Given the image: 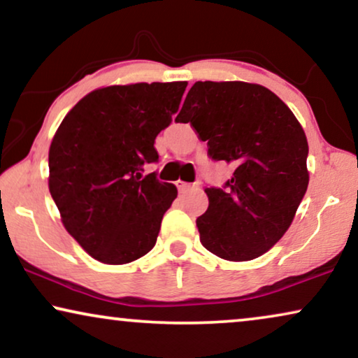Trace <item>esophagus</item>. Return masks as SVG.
<instances>
[{
  "label": "esophagus",
  "mask_w": 358,
  "mask_h": 358,
  "mask_svg": "<svg viewBox=\"0 0 358 358\" xmlns=\"http://www.w3.org/2000/svg\"><path fill=\"white\" fill-rule=\"evenodd\" d=\"M176 185H178V189L180 190V192H187V190H190V189H194V187H195V184L184 182V180H178V182H176Z\"/></svg>",
  "instance_id": "1"
}]
</instances>
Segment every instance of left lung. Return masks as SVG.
<instances>
[{
  "instance_id": "left-lung-1",
  "label": "left lung",
  "mask_w": 358,
  "mask_h": 358,
  "mask_svg": "<svg viewBox=\"0 0 358 358\" xmlns=\"http://www.w3.org/2000/svg\"><path fill=\"white\" fill-rule=\"evenodd\" d=\"M234 166L227 189L207 187L200 243L224 261H252L290 228L310 182L305 130L271 90L244 81H197L176 117Z\"/></svg>"
}]
</instances>
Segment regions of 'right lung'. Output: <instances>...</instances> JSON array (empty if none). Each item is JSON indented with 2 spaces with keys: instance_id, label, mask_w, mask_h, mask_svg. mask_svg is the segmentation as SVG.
<instances>
[{
  "instance_id": "add662e5",
  "label": "right lung",
  "mask_w": 358,
  "mask_h": 358,
  "mask_svg": "<svg viewBox=\"0 0 358 358\" xmlns=\"http://www.w3.org/2000/svg\"><path fill=\"white\" fill-rule=\"evenodd\" d=\"M187 81L99 87L65 115L48 150V189L63 227L96 261L134 262L156 244L178 197L141 166L179 110Z\"/></svg>"
}]
</instances>
